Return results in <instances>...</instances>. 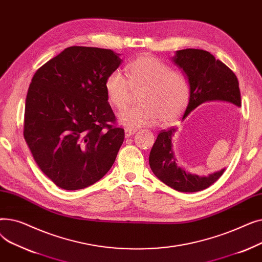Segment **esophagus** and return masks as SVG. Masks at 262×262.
I'll list each match as a JSON object with an SVG mask.
<instances>
[{
	"instance_id": "34e87169",
	"label": "esophagus",
	"mask_w": 262,
	"mask_h": 262,
	"mask_svg": "<svg viewBox=\"0 0 262 262\" xmlns=\"http://www.w3.org/2000/svg\"><path fill=\"white\" fill-rule=\"evenodd\" d=\"M124 132H125V137H130V136H133L137 130L134 129V128H125V129H124Z\"/></svg>"
}]
</instances>
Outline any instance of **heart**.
I'll return each instance as SVG.
<instances>
[{
    "label": "heart",
    "mask_w": 262,
    "mask_h": 262,
    "mask_svg": "<svg viewBox=\"0 0 262 262\" xmlns=\"http://www.w3.org/2000/svg\"><path fill=\"white\" fill-rule=\"evenodd\" d=\"M127 80L114 71L105 80V92L109 104L117 109L126 107L132 90L140 92L141 104L118 114V121L128 128L152 126L159 121L169 125L180 118L188 106L190 84L187 76L154 56H141L126 68Z\"/></svg>",
    "instance_id": "b5f03b06"
}]
</instances>
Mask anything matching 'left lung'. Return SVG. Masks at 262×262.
I'll use <instances>...</instances> for the list:
<instances>
[{
  "instance_id": "8db88e82",
  "label": "left lung",
  "mask_w": 262,
  "mask_h": 262,
  "mask_svg": "<svg viewBox=\"0 0 262 262\" xmlns=\"http://www.w3.org/2000/svg\"><path fill=\"white\" fill-rule=\"evenodd\" d=\"M173 61L183 69L190 84V99L186 112L188 115L205 102L224 101L241 106L239 81L230 69L222 61L215 59L212 54L199 49L176 51ZM175 127L162 129L150 149L149 167L159 180L180 192H198L215 183L225 169L208 176L187 173L178 167L172 148V137Z\"/></svg>"
}]
</instances>
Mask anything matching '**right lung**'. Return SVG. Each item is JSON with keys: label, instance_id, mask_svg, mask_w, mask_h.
I'll return each mask as SVG.
<instances>
[{"label": "right lung", "instance_id": "1", "mask_svg": "<svg viewBox=\"0 0 262 262\" xmlns=\"http://www.w3.org/2000/svg\"><path fill=\"white\" fill-rule=\"evenodd\" d=\"M121 62L112 50L70 47L32 78L24 139L40 170L61 189L89 187L113 167L124 129L115 126L104 86Z\"/></svg>", "mask_w": 262, "mask_h": 262}]
</instances>
